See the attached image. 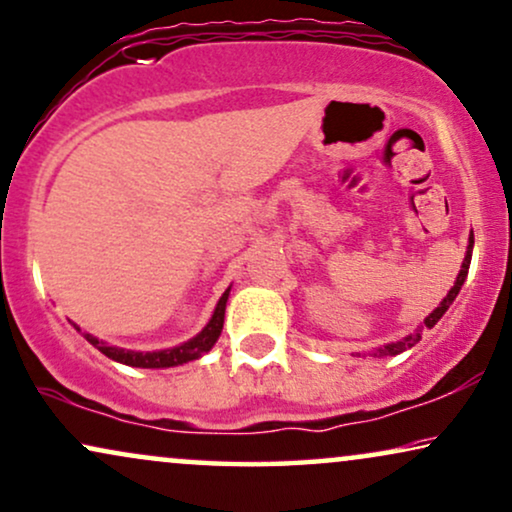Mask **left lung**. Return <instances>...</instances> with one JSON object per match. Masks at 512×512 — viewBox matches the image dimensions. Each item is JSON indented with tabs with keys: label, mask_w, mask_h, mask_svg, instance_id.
Here are the masks:
<instances>
[{
	"label": "left lung",
	"mask_w": 512,
	"mask_h": 512,
	"mask_svg": "<svg viewBox=\"0 0 512 512\" xmlns=\"http://www.w3.org/2000/svg\"><path fill=\"white\" fill-rule=\"evenodd\" d=\"M470 256H473V237H470V247H468V254H466V261H463V265H461V272H459V277H456V282H454V287H451V291L447 294V298H444V301L437 305V308L433 310V313H430L428 317H426V327L428 329H433L437 322H440V317L447 313L449 310V305L454 303V298L459 296V291H461V287H463V282H466V275H468V268H470ZM418 338H421V334H416V336H407L404 338V341H400V343H390V345H386V348L383 350H378V353L381 355H400L402 350H407V348H411V345H414Z\"/></svg>",
	"instance_id": "8db88e82"
}]
</instances>
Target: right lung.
Listing matches in <instances>:
<instances>
[{"instance_id": "right-lung-1", "label": "right lung", "mask_w": 512, "mask_h": 512, "mask_svg": "<svg viewBox=\"0 0 512 512\" xmlns=\"http://www.w3.org/2000/svg\"><path fill=\"white\" fill-rule=\"evenodd\" d=\"M228 294H230V289L221 296V301H218L214 315H211L207 327L199 331L195 338H190L188 343L178 345V348L159 350V353H134V350L112 348V345L98 341V338L91 336V334H84V338L91 345H94V348L101 350L105 357H110V360H115V362L129 364V367H143V369L178 367V364L202 357L204 353H207V350H211V345L218 341V336H221V329H223V317H225V303H228Z\"/></svg>"}]
</instances>
